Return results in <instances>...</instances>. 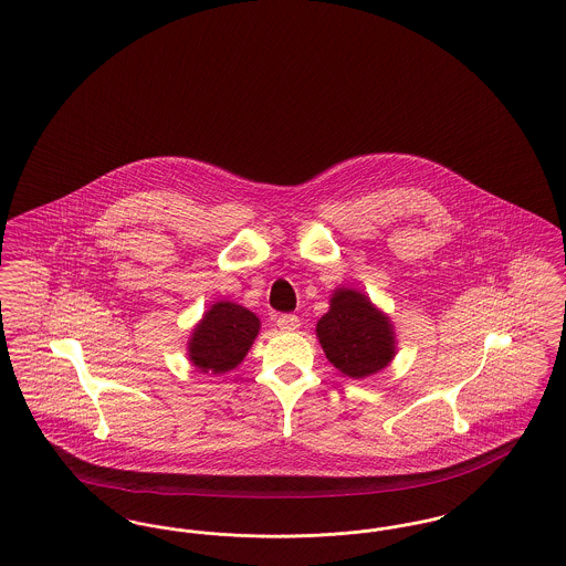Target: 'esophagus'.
Instances as JSON below:
<instances>
[{
  "mask_svg": "<svg viewBox=\"0 0 566 566\" xmlns=\"http://www.w3.org/2000/svg\"><path fill=\"white\" fill-rule=\"evenodd\" d=\"M275 324L280 326V331H296L298 328V318H296L295 314H282V316H277Z\"/></svg>",
  "mask_w": 566,
  "mask_h": 566,
  "instance_id": "34e87169",
  "label": "esophagus"
}]
</instances>
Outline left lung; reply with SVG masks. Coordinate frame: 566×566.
Listing matches in <instances>:
<instances>
[{
	"label": "left lung",
	"instance_id": "left-lung-1",
	"mask_svg": "<svg viewBox=\"0 0 566 566\" xmlns=\"http://www.w3.org/2000/svg\"><path fill=\"white\" fill-rule=\"evenodd\" d=\"M316 335L326 358L354 379L374 376L397 352L390 318L369 296L344 286L331 296V307L316 324Z\"/></svg>",
	"mask_w": 566,
	"mask_h": 566
}]
</instances>
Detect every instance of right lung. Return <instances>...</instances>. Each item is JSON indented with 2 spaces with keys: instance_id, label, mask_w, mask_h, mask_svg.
<instances>
[{
  "instance_id": "right-lung-1",
  "label": "right lung",
  "mask_w": 566,
  "mask_h": 566,
  "mask_svg": "<svg viewBox=\"0 0 566 566\" xmlns=\"http://www.w3.org/2000/svg\"><path fill=\"white\" fill-rule=\"evenodd\" d=\"M261 321L233 301L214 303L189 339L190 363L203 374H227L235 369L254 344Z\"/></svg>"
}]
</instances>
